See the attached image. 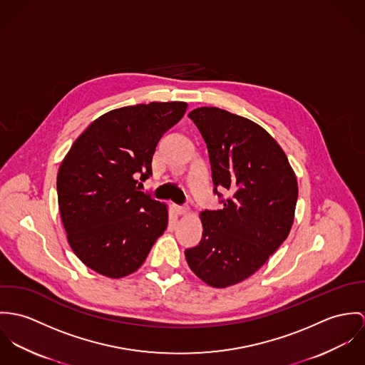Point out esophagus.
<instances>
[{"instance_id":"obj_1","label":"esophagus","mask_w":365,"mask_h":365,"mask_svg":"<svg viewBox=\"0 0 365 365\" xmlns=\"http://www.w3.org/2000/svg\"><path fill=\"white\" fill-rule=\"evenodd\" d=\"M173 210H175V212H176L178 215H185V214H187L189 207H186V205H175Z\"/></svg>"}]
</instances>
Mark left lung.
I'll return each instance as SVG.
<instances>
[{
    "mask_svg": "<svg viewBox=\"0 0 365 365\" xmlns=\"http://www.w3.org/2000/svg\"><path fill=\"white\" fill-rule=\"evenodd\" d=\"M189 118L207 144L214 193L224 207L202 211V240L185 255L204 283L225 288L256 273L287 240L297 178L282 147L259 124L207 106ZM224 188L227 200L217 192Z\"/></svg>",
    "mask_w": 365,
    "mask_h": 365,
    "instance_id": "1",
    "label": "left lung"
}]
</instances>
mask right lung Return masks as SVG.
Segmentation results:
<instances>
[{"instance_id": "right-lung-1", "label": "right lung", "mask_w": 365, "mask_h": 365, "mask_svg": "<svg viewBox=\"0 0 365 365\" xmlns=\"http://www.w3.org/2000/svg\"><path fill=\"white\" fill-rule=\"evenodd\" d=\"M185 102H151L110 110L76 140L57 173L67 240L85 266L120 279L138 270L168 225V208L136 185L153 175L163 134Z\"/></svg>"}]
</instances>
